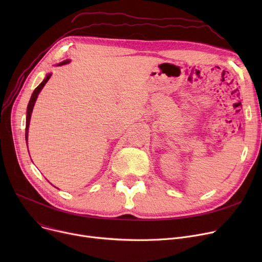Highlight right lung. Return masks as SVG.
<instances>
[{
    "instance_id": "add662e5",
    "label": "right lung",
    "mask_w": 262,
    "mask_h": 262,
    "mask_svg": "<svg viewBox=\"0 0 262 262\" xmlns=\"http://www.w3.org/2000/svg\"><path fill=\"white\" fill-rule=\"evenodd\" d=\"M69 60H66V61H62L61 63L59 64H64V63H68ZM51 77V74H48L47 77L45 78V80L41 82V84L34 90L33 94H32V98L29 102V105H27V112H26V126H25V140H26V143H27V136H29V125H30V120H31V116H32V112H33V108H34V105H35V102L38 98V94L39 92L41 91V89H42L45 87V85L48 82V80L50 79Z\"/></svg>"
}]
</instances>
